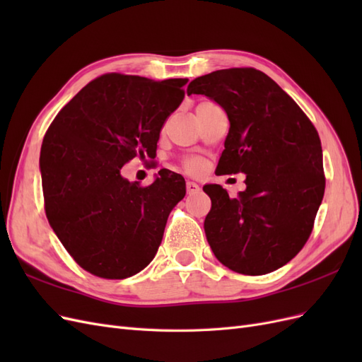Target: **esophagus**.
Listing matches in <instances>:
<instances>
[{
  "label": "esophagus",
  "mask_w": 362,
  "mask_h": 362,
  "mask_svg": "<svg viewBox=\"0 0 362 362\" xmlns=\"http://www.w3.org/2000/svg\"><path fill=\"white\" fill-rule=\"evenodd\" d=\"M185 187H187V193H189V194L199 192V184H196V182H193V181H187V184H185Z\"/></svg>",
  "instance_id": "esophagus-1"
}]
</instances>
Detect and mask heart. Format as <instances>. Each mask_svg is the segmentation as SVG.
Wrapping results in <instances>:
<instances>
[{"instance_id": "obj_1", "label": "heart", "mask_w": 362, "mask_h": 362, "mask_svg": "<svg viewBox=\"0 0 362 362\" xmlns=\"http://www.w3.org/2000/svg\"><path fill=\"white\" fill-rule=\"evenodd\" d=\"M185 168H187L189 170H192V172H194V170H198L199 168H201V161L199 160H187L185 161Z\"/></svg>"}]
</instances>
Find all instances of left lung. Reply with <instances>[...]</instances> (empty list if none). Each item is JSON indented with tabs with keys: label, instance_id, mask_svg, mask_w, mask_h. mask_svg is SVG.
Here are the masks:
<instances>
[{
	"label": "left lung",
	"instance_id": "8db88e82",
	"mask_svg": "<svg viewBox=\"0 0 362 362\" xmlns=\"http://www.w3.org/2000/svg\"><path fill=\"white\" fill-rule=\"evenodd\" d=\"M187 95H205L228 116L216 172L246 175V190L234 199L218 184L204 185L211 199L204 229L213 254L252 276L286 266L308 240L323 199L319 133L300 107L254 68L198 76Z\"/></svg>",
	"mask_w": 362,
	"mask_h": 362
}]
</instances>
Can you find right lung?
<instances>
[{
  "label": "right lung",
  "mask_w": 362,
  "mask_h": 362,
  "mask_svg": "<svg viewBox=\"0 0 362 362\" xmlns=\"http://www.w3.org/2000/svg\"><path fill=\"white\" fill-rule=\"evenodd\" d=\"M187 81L103 75L83 87L47 131L40 175L48 222L92 275L125 279L157 254L185 181L161 169L154 182L139 187L120 169L134 157H154L164 120L182 103Z\"/></svg>",
  "instance_id": "add662e5"
}]
</instances>
